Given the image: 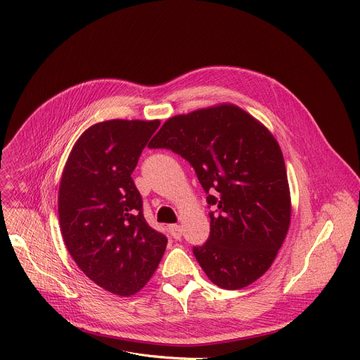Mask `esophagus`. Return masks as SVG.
<instances>
[{
    "mask_svg": "<svg viewBox=\"0 0 360 360\" xmlns=\"http://www.w3.org/2000/svg\"><path fill=\"white\" fill-rule=\"evenodd\" d=\"M169 233L174 239H181L182 236V228L179 224H170L169 226Z\"/></svg>",
    "mask_w": 360,
    "mask_h": 360,
    "instance_id": "34e87169",
    "label": "esophagus"
}]
</instances>
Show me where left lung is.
Segmentation results:
<instances>
[{"label":"left lung","instance_id":"left-lung-1","mask_svg":"<svg viewBox=\"0 0 360 360\" xmlns=\"http://www.w3.org/2000/svg\"><path fill=\"white\" fill-rule=\"evenodd\" d=\"M150 148L190 162L207 194L210 236L193 252L216 286L247 288L266 273L290 224L285 159L271 132L239 106L223 103L169 118Z\"/></svg>","mask_w":360,"mask_h":360}]
</instances>
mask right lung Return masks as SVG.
<instances>
[{"instance_id": "add662e5", "label": "right lung", "mask_w": 360, "mask_h": 360, "mask_svg": "<svg viewBox=\"0 0 360 360\" xmlns=\"http://www.w3.org/2000/svg\"><path fill=\"white\" fill-rule=\"evenodd\" d=\"M160 121L110 120L75 141L60 184L64 243L80 270L102 289L131 296L156 271L167 238L150 228L132 170Z\"/></svg>"}]
</instances>
